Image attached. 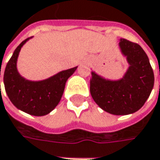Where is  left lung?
Masks as SVG:
<instances>
[{"instance_id": "obj_1", "label": "left lung", "mask_w": 160, "mask_h": 160, "mask_svg": "<svg viewBox=\"0 0 160 160\" xmlns=\"http://www.w3.org/2000/svg\"><path fill=\"white\" fill-rule=\"evenodd\" d=\"M118 47L128 68L122 78L110 80L91 72L90 94L104 112L128 115L137 112L149 98L154 86V73L144 50L137 43L120 39Z\"/></svg>"}]
</instances>
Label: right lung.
Wrapping results in <instances>:
<instances>
[{
	"instance_id": "obj_1",
	"label": "right lung",
	"mask_w": 160,
	"mask_h": 160,
	"mask_svg": "<svg viewBox=\"0 0 160 160\" xmlns=\"http://www.w3.org/2000/svg\"><path fill=\"white\" fill-rule=\"evenodd\" d=\"M32 38L21 42L15 49L4 71L3 82L9 100L18 110L33 116H44L57 107L63 96L66 81L78 66L61 71L42 80L24 78L18 70V58L22 47Z\"/></svg>"
}]
</instances>
